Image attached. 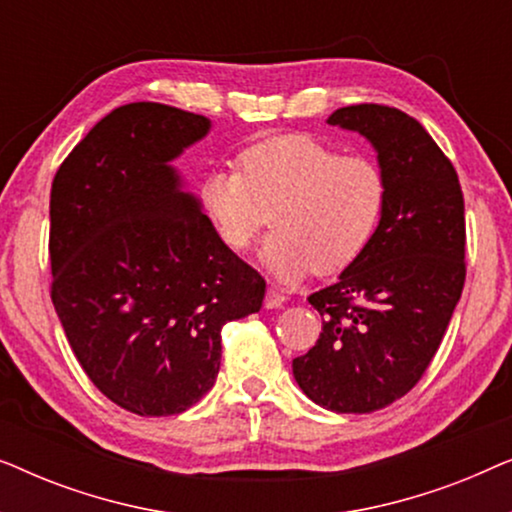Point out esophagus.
<instances>
[{"label": "esophagus", "instance_id": "1", "mask_svg": "<svg viewBox=\"0 0 512 512\" xmlns=\"http://www.w3.org/2000/svg\"><path fill=\"white\" fill-rule=\"evenodd\" d=\"M284 303H286L284 293H279L277 289H268V291H265V300H263V305L268 307V310H277V307H282Z\"/></svg>", "mask_w": 512, "mask_h": 512}]
</instances>
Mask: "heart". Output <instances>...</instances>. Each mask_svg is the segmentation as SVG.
<instances>
[{
	"instance_id": "b5f03b06",
	"label": "heart",
	"mask_w": 512,
	"mask_h": 512,
	"mask_svg": "<svg viewBox=\"0 0 512 512\" xmlns=\"http://www.w3.org/2000/svg\"><path fill=\"white\" fill-rule=\"evenodd\" d=\"M237 163L240 172L216 167L202 179V212L223 247L244 251L270 209L275 233L258 258L282 282L310 268L319 275L347 268L373 240L387 202V181L373 160L282 135L244 149Z\"/></svg>"
}]
</instances>
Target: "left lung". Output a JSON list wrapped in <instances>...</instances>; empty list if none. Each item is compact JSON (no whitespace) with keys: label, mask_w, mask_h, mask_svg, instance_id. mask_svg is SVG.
<instances>
[{"label":"left lung","mask_w":512,"mask_h":512,"mask_svg":"<svg viewBox=\"0 0 512 512\" xmlns=\"http://www.w3.org/2000/svg\"><path fill=\"white\" fill-rule=\"evenodd\" d=\"M326 123L370 142L387 202L361 256L307 298L324 326L293 359V377L321 408L363 415L408 394L438 352L466 279L464 195L445 153L403 111L354 104Z\"/></svg>","instance_id":"obj_1"}]
</instances>
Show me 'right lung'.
<instances>
[{
	"label": "right lung",
	"instance_id": "1",
	"mask_svg": "<svg viewBox=\"0 0 512 512\" xmlns=\"http://www.w3.org/2000/svg\"><path fill=\"white\" fill-rule=\"evenodd\" d=\"M212 121L158 102L102 118L51 188L53 305L90 382L142 417L214 387L221 328L261 310L265 282L223 247L172 163Z\"/></svg>",
	"mask_w": 512,
	"mask_h": 512
}]
</instances>
